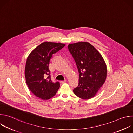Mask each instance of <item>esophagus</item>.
Returning <instances> with one entry per match:
<instances>
[{
    "mask_svg": "<svg viewBox=\"0 0 133 133\" xmlns=\"http://www.w3.org/2000/svg\"><path fill=\"white\" fill-rule=\"evenodd\" d=\"M66 80L65 79V80H64V81H61V82H60V83H61V84H64V83H66Z\"/></svg>",
    "mask_w": 133,
    "mask_h": 133,
    "instance_id": "esophagus-1",
    "label": "esophagus"
}]
</instances>
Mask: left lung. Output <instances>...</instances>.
<instances>
[{"label":"left lung","instance_id":"1","mask_svg":"<svg viewBox=\"0 0 133 133\" xmlns=\"http://www.w3.org/2000/svg\"><path fill=\"white\" fill-rule=\"evenodd\" d=\"M68 48L79 72L78 86L74 89L73 92L83 99H90L105 82L106 63L101 54L89 43L71 44Z\"/></svg>","mask_w":133,"mask_h":133}]
</instances>
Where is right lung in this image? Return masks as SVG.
Instances as JSON below:
<instances>
[{"label": "right lung", "mask_w": 133, "mask_h": 133, "mask_svg": "<svg viewBox=\"0 0 133 133\" xmlns=\"http://www.w3.org/2000/svg\"><path fill=\"white\" fill-rule=\"evenodd\" d=\"M65 46L62 43L44 42L35 48L27 57L25 76L29 90L37 97L48 100L54 96L60 87L51 80L49 69L52 54Z\"/></svg>", "instance_id": "obj_1"}]
</instances>
